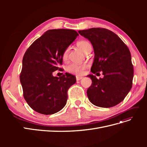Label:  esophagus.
<instances>
[{
    "instance_id": "34e87169",
    "label": "esophagus",
    "mask_w": 147,
    "mask_h": 147,
    "mask_svg": "<svg viewBox=\"0 0 147 147\" xmlns=\"http://www.w3.org/2000/svg\"><path fill=\"white\" fill-rule=\"evenodd\" d=\"M83 78V77H76V80H77V81H79V80H82Z\"/></svg>"
}]
</instances>
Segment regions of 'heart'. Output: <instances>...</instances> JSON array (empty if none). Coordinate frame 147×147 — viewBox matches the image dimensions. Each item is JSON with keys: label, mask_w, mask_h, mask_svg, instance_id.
Returning <instances> with one entry per match:
<instances>
[{"label": "heart", "mask_w": 147, "mask_h": 147, "mask_svg": "<svg viewBox=\"0 0 147 147\" xmlns=\"http://www.w3.org/2000/svg\"><path fill=\"white\" fill-rule=\"evenodd\" d=\"M78 47L81 49V50L85 53L89 48L91 47L90 43L86 42V41H80L77 43ZM69 48H66L64 50V51L63 53V59L64 60H66L68 57V54H69ZM87 67V65L86 64H78L75 63H72L69 64L67 67V70L69 72L72 73L76 75H82L83 73L84 70Z\"/></svg>", "instance_id": "obj_1"}]
</instances>
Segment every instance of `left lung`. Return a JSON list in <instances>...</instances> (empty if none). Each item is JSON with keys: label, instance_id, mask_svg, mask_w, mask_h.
I'll list each match as a JSON object with an SVG mask.
<instances>
[{"label": "left lung", "instance_id": "obj_1", "mask_svg": "<svg viewBox=\"0 0 147 147\" xmlns=\"http://www.w3.org/2000/svg\"><path fill=\"white\" fill-rule=\"evenodd\" d=\"M78 33L90 40L94 48V59L91 71L102 72L104 78L97 79L88 75L91 86L87 96L92 104L109 108L124 100L130 91L134 68L129 48L118 35L109 29L93 28L79 30Z\"/></svg>", "mask_w": 147, "mask_h": 147}]
</instances>
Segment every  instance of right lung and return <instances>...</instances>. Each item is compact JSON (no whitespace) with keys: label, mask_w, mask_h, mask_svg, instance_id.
I'll return each instance as SVG.
<instances>
[{"label":"right lung","mask_w":147,"mask_h":147,"mask_svg":"<svg viewBox=\"0 0 147 147\" xmlns=\"http://www.w3.org/2000/svg\"><path fill=\"white\" fill-rule=\"evenodd\" d=\"M78 35L72 29L48 30L26 50L20 78L24 98L35 112L51 115L65 105L76 77L69 73L53 77V72L61 69L63 53Z\"/></svg>","instance_id":"add662e5"}]
</instances>
